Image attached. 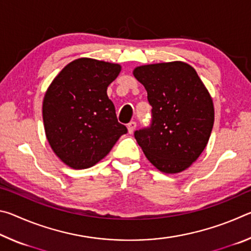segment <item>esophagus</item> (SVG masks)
<instances>
[{
    "instance_id": "1",
    "label": "esophagus",
    "mask_w": 251,
    "mask_h": 251,
    "mask_svg": "<svg viewBox=\"0 0 251 251\" xmlns=\"http://www.w3.org/2000/svg\"><path fill=\"white\" fill-rule=\"evenodd\" d=\"M136 126H137V124H136V122H134V121H131V122L128 123V124H127V128H128V133L129 134H133L134 133Z\"/></svg>"
}]
</instances>
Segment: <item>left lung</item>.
I'll return each mask as SVG.
<instances>
[{"instance_id":"8db88e82","label":"left lung","mask_w":251,"mask_h":251,"mask_svg":"<svg viewBox=\"0 0 251 251\" xmlns=\"http://www.w3.org/2000/svg\"><path fill=\"white\" fill-rule=\"evenodd\" d=\"M134 76L151 106L150 125L135 130L136 141L160 172L185 171L210 137L215 113L209 93L196 71L182 62L136 67Z\"/></svg>"}]
</instances>
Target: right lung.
<instances>
[{
	"mask_svg": "<svg viewBox=\"0 0 251 251\" xmlns=\"http://www.w3.org/2000/svg\"><path fill=\"white\" fill-rule=\"evenodd\" d=\"M118 64L75 59L50 85L43 100L45 134L55 154L67 166L85 169L108 154L127 133L107 96Z\"/></svg>",
	"mask_w": 251,
	"mask_h": 251,
	"instance_id": "obj_1",
	"label": "right lung"
}]
</instances>
